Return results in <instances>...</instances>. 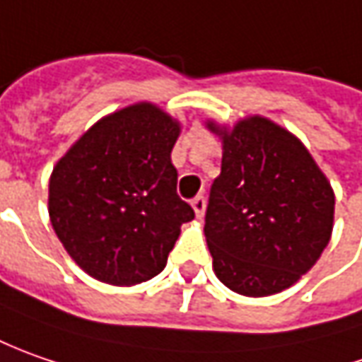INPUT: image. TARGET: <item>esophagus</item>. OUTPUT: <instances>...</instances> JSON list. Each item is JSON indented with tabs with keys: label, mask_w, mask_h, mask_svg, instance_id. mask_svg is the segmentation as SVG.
I'll list each match as a JSON object with an SVG mask.
<instances>
[{
	"label": "esophagus",
	"mask_w": 362,
	"mask_h": 362,
	"mask_svg": "<svg viewBox=\"0 0 362 362\" xmlns=\"http://www.w3.org/2000/svg\"><path fill=\"white\" fill-rule=\"evenodd\" d=\"M192 208H194V214H196V218H202V216H204V210H206L204 196H196V198L192 200Z\"/></svg>",
	"instance_id": "1"
}]
</instances>
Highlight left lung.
I'll list each match as a JSON object with an SVG mask.
<instances>
[{
  "label": "left lung",
  "mask_w": 362,
  "mask_h": 362,
  "mask_svg": "<svg viewBox=\"0 0 362 362\" xmlns=\"http://www.w3.org/2000/svg\"><path fill=\"white\" fill-rule=\"evenodd\" d=\"M222 142L204 236L218 281L243 296L291 288L315 267L334 224V192L293 132L264 116L232 128L206 119Z\"/></svg>",
  "instance_id": "left-lung-1"
}]
</instances>
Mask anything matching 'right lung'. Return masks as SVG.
<instances>
[{"mask_svg": "<svg viewBox=\"0 0 362 362\" xmlns=\"http://www.w3.org/2000/svg\"><path fill=\"white\" fill-rule=\"evenodd\" d=\"M182 124L138 102L98 119L57 160L47 212L74 262L95 281L134 286L160 274L180 226L194 218L176 194L172 148Z\"/></svg>", "mask_w": 362, "mask_h": 362, "instance_id": "obj_1", "label": "right lung"}]
</instances>
